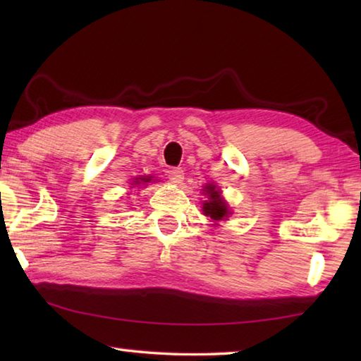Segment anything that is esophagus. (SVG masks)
I'll list each match as a JSON object with an SVG mask.
<instances>
[{"mask_svg":"<svg viewBox=\"0 0 361 361\" xmlns=\"http://www.w3.org/2000/svg\"><path fill=\"white\" fill-rule=\"evenodd\" d=\"M169 178L172 183H175V185H180V183H183V180H185V173H183V170L180 167H176L170 170Z\"/></svg>","mask_w":361,"mask_h":361,"instance_id":"1","label":"esophagus"}]
</instances>
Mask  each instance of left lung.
<instances>
[{"mask_svg":"<svg viewBox=\"0 0 361 361\" xmlns=\"http://www.w3.org/2000/svg\"><path fill=\"white\" fill-rule=\"evenodd\" d=\"M204 192L209 195V200H205L202 205L204 215L210 216L213 221H221V219H228L231 215L228 204L224 202V199L221 197V191L215 186V185H205Z\"/></svg>","mask_w":361,"mask_h":361,"instance_id":"8db88e82","label":"left lung"}]
</instances>
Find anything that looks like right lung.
Here are the masks:
<instances>
[{
  "label": "right lung",
  "mask_w": 361,
  "mask_h": 361,
  "mask_svg": "<svg viewBox=\"0 0 361 361\" xmlns=\"http://www.w3.org/2000/svg\"><path fill=\"white\" fill-rule=\"evenodd\" d=\"M151 181V176H138V178H135V181H133V185H145V183H149Z\"/></svg>",
  "instance_id": "right-lung-1"
}]
</instances>
